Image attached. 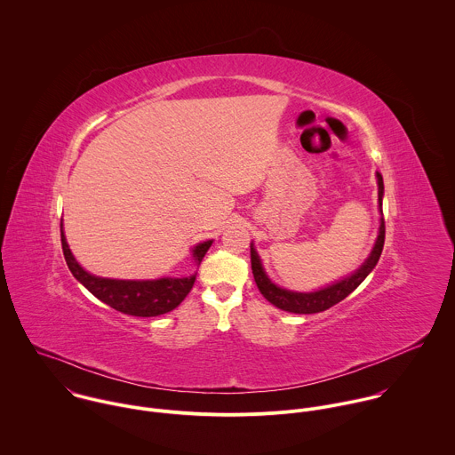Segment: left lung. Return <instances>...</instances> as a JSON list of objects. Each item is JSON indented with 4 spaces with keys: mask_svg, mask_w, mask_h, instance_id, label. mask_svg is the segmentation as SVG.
Listing matches in <instances>:
<instances>
[{
    "mask_svg": "<svg viewBox=\"0 0 455 455\" xmlns=\"http://www.w3.org/2000/svg\"><path fill=\"white\" fill-rule=\"evenodd\" d=\"M378 178V206H379V231H378V238L374 242V247L369 254V258L363 261V265L353 272L351 275L326 286L321 288L317 291H310V293H299V291H291V290H284L281 286H277L275 283H272V279L267 275L261 258L254 249V243H251V265H252V274H254V281L261 291V295L275 305L277 308L293 312V314H315L321 310L330 308L331 305L344 300L349 293H353L362 283L363 279L374 270V267L379 261L381 251H383V243H385V220H383V176L379 172H376Z\"/></svg>",
    "mask_w": 455,
    "mask_h": 455,
    "instance_id": "8db88e82",
    "label": "left lung"
}]
</instances>
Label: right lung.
Listing matches in <instances>:
<instances>
[{"label":"right lung","instance_id":"obj_1","mask_svg":"<svg viewBox=\"0 0 455 455\" xmlns=\"http://www.w3.org/2000/svg\"><path fill=\"white\" fill-rule=\"evenodd\" d=\"M212 243L213 240H206L197 243L192 249V258L196 265L203 261ZM61 247L72 275L100 302L108 303L109 307L129 315L153 317V315L171 312L190 293L197 275V274H192L188 277H160L153 281H124V279H108V277L93 275L76 261L67 243L63 224H61Z\"/></svg>","mask_w":455,"mask_h":455}]
</instances>
